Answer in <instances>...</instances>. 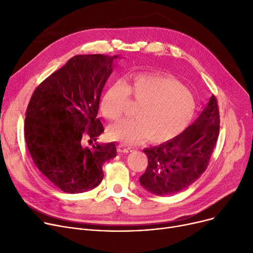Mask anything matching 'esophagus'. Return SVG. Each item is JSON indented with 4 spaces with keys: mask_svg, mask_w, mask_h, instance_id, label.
<instances>
[{
    "mask_svg": "<svg viewBox=\"0 0 253 253\" xmlns=\"http://www.w3.org/2000/svg\"><path fill=\"white\" fill-rule=\"evenodd\" d=\"M118 151H119L120 153H130V152H132L133 150H132V149L129 148V147H127L126 144L120 143V144H118Z\"/></svg>",
    "mask_w": 253,
    "mask_h": 253,
    "instance_id": "obj_1",
    "label": "esophagus"
}]
</instances>
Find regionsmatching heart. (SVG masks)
<instances>
[{"instance_id": "b5f03b06", "label": "heart", "mask_w": 253, "mask_h": 253, "mask_svg": "<svg viewBox=\"0 0 253 253\" xmlns=\"http://www.w3.org/2000/svg\"><path fill=\"white\" fill-rule=\"evenodd\" d=\"M130 94L141 103L138 118L124 120L111 128V136L127 144L149 138L162 143L175 138L189 125L196 109L193 93L176 80L138 75L127 84L117 81L110 86L101 101L103 115L112 121L121 119Z\"/></svg>"}]
</instances>
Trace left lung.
<instances>
[{
    "label": "left lung",
    "instance_id": "1",
    "mask_svg": "<svg viewBox=\"0 0 253 253\" xmlns=\"http://www.w3.org/2000/svg\"><path fill=\"white\" fill-rule=\"evenodd\" d=\"M219 134V111L212 95L207 105L175 138L144 149L148 167L139 177L141 187L157 196L173 195L197 180L206 170Z\"/></svg>",
    "mask_w": 253,
    "mask_h": 253
}]
</instances>
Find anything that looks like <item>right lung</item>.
<instances>
[{
	"mask_svg": "<svg viewBox=\"0 0 253 253\" xmlns=\"http://www.w3.org/2000/svg\"><path fill=\"white\" fill-rule=\"evenodd\" d=\"M119 55H77L33 93L24 138L38 169L69 194L101 182L102 165L117 156L115 142L98 144L104 131L97 117L101 91Z\"/></svg>",
	"mask_w": 253,
	"mask_h": 253,
	"instance_id": "obj_1",
	"label": "right lung"
}]
</instances>
